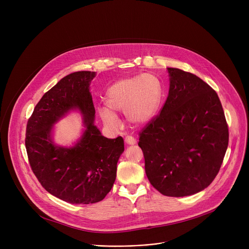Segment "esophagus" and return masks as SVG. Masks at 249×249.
<instances>
[{"mask_svg": "<svg viewBox=\"0 0 249 249\" xmlns=\"http://www.w3.org/2000/svg\"><path fill=\"white\" fill-rule=\"evenodd\" d=\"M125 142H126V144H128V145H134L136 143V139L132 136L128 135V136L125 137Z\"/></svg>", "mask_w": 249, "mask_h": 249, "instance_id": "1", "label": "esophagus"}]
</instances>
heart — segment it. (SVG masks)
Here are the masks:
<instances>
[{
	"label": "heart",
	"instance_id": "heart-1",
	"mask_svg": "<svg viewBox=\"0 0 249 249\" xmlns=\"http://www.w3.org/2000/svg\"><path fill=\"white\" fill-rule=\"evenodd\" d=\"M162 98L160 82L151 74L126 77L113 84L107 90V107L98 109L99 116L110 129L120 127L115 113H123L127 121L134 126L149 123L158 114Z\"/></svg>",
	"mask_w": 249,
	"mask_h": 249
}]
</instances>
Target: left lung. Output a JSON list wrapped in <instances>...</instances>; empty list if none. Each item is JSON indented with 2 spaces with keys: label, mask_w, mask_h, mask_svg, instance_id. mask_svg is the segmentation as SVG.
<instances>
[{
  "label": "left lung",
  "mask_w": 249,
  "mask_h": 249,
  "mask_svg": "<svg viewBox=\"0 0 249 249\" xmlns=\"http://www.w3.org/2000/svg\"><path fill=\"white\" fill-rule=\"evenodd\" d=\"M169 90L160 115L139 133L150 184L167 197L206 189L228 147V126L216 91L197 75L167 68Z\"/></svg>",
  "instance_id": "8db88e82"
}]
</instances>
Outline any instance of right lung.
Masks as SVG:
<instances>
[{
    "label": "right lung",
    "instance_id": "right-lung-1",
    "mask_svg": "<svg viewBox=\"0 0 249 249\" xmlns=\"http://www.w3.org/2000/svg\"><path fill=\"white\" fill-rule=\"evenodd\" d=\"M95 76V71H76L61 78L38 102L26 127L25 145L34 175L48 193L71 204H94L106 197L124 151L121 136L104 137L94 125L89 85ZM71 109L81 112L86 129L73 147L56 146L53 125Z\"/></svg>",
    "mask_w": 249,
    "mask_h": 249
}]
</instances>
